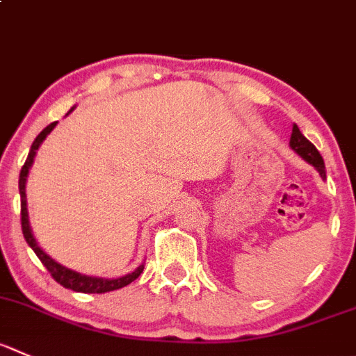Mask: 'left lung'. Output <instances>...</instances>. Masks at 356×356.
Masks as SVG:
<instances>
[{"label":"left lung","mask_w":356,"mask_h":356,"mask_svg":"<svg viewBox=\"0 0 356 356\" xmlns=\"http://www.w3.org/2000/svg\"><path fill=\"white\" fill-rule=\"evenodd\" d=\"M290 148H292L297 155H300V157H302L307 164L313 165V168L320 172V176L323 178V180H327L323 157H321L320 152L316 150V147H314V145L311 143V141L307 140L302 133H300V129L297 127L296 124H293L292 136H290Z\"/></svg>","instance_id":"1"}]
</instances>
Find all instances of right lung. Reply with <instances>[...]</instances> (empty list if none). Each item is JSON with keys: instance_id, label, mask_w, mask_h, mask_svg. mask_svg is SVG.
Segmentation results:
<instances>
[{"instance_id": "add662e5", "label": "right lung", "mask_w": 356, "mask_h": 356, "mask_svg": "<svg viewBox=\"0 0 356 356\" xmlns=\"http://www.w3.org/2000/svg\"><path fill=\"white\" fill-rule=\"evenodd\" d=\"M76 106L71 108L67 113L74 110ZM57 125V122H52L50 125H47L45 129L36 136V140L33 141L31 145V150H29L28 159L24 162L22 169H20V176H19V194H20V222H22V234L26 243L33 248V252L36 253L40 260H42L43 266L47 267L52 277L56 280L59 285H63L64 289H70L73 292H82V293H104V292H113V290L118 289H124L127 286L129 283H133L145 269V264H141L140 267L133 270V273L125 274V276L120 277H97V276H86V274H80L73 269H67L64 267L63 264L56 262L49 253L43 252L42 248L38 246L36 243L35 234H33V229H31V223H29V213H28V197H26V181H28V175H29V169H31L33 162H35L36 157V152H38L40 145L45 141V138L52 133V129Z\"/></svg>"}]
</instances>
